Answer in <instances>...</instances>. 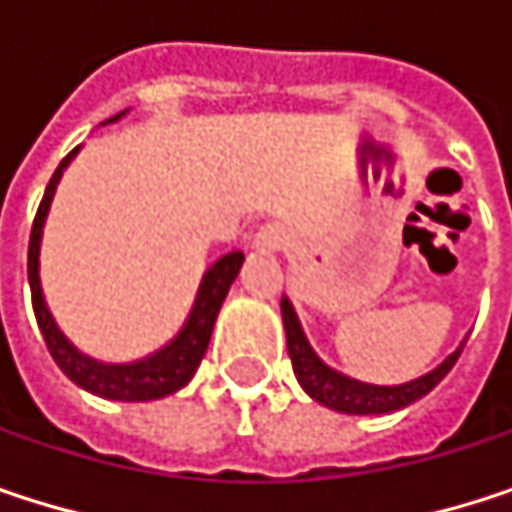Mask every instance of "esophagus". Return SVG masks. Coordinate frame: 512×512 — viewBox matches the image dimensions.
<instances>
[{"instance_id":"1","label":"esophagus","mask_w":512,"mask_h":512,"mask_svg":"<svg viewBox=\"0 0 512 512\" xmlns=\"http://www.w3.org/2000/svg\"><path fill=\"white\" fill-rule=\"evenodd\" d=\"M255 246L260 252H278V249L287 246V231L278 228V225H266V228L257 231Z\"/></svg>"}]
</instances>
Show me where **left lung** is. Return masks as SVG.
<instances>
[{"instance_id":"left-lung-1","label":"left lung","mask_w":512,"mask_h":512,"mask_svg":"<svg viewBox=\"0 0 512 512\" xmlns=\"http://www.w3.org/2000/svg\"><path fill=\"white\" fill-rule=\"evenodd\" d=\"M281 317H284V332H287V353L293 361V373L299 379V385L323 406L335 409V412H347V415H385V412H397L415 400H421L424 394H430L445 376L448 370L457 364L462 347L457 353L445 358L436 370H430L421 379H412L406 385H367L350 379L332 367H326L320 358L314 356V350L308 347L302 326L296 320V311L287 299H281Z\"/></svg>"}]
</instances>
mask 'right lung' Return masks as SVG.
Wrapping results in <instances>:
<instances>
[{
	"label": "right lung",
	"mask_w": 512,
	"mask_h": 512,
	"mask_svg": "<svg viewBox=\"0 0 512 512\" xmlns=\"http://www.w3.org/2000/svg\"><path fill=\"white\" fill-rule=\"evenodd\" d=\"M124 115V112H121ZM121 115L109 118V121H118ZM79 148H73L70 154L61 159V165L55 168V174L47 183V192L41 198V207L35 213V222H32V237H29V287H32V305H35V317H38V329L47 341V350L55 358V364L64 370L67 379H73L79 388L97 394V397H106V400H124V403H142V400H159L165 394H174L177 388H183L201 358L207 353V344H210V335H213V323H216V314L231 290V281L237 278L240 266H243V252H231V255L219 257L204 281H201V290H198V299L192 305V314L186 320V326L180 329V335L162 347L154 356L142 358V361H133V364H103V361H94V358L82 356L55 326L52 314L47 311V302H44V293H41V275H38V255H41V231H44V219H47V210H50L52 192H55V183L64 171V165L76 156Z\"/></svg>",
	"instance_id": "obj_1"
}]
</instances>
